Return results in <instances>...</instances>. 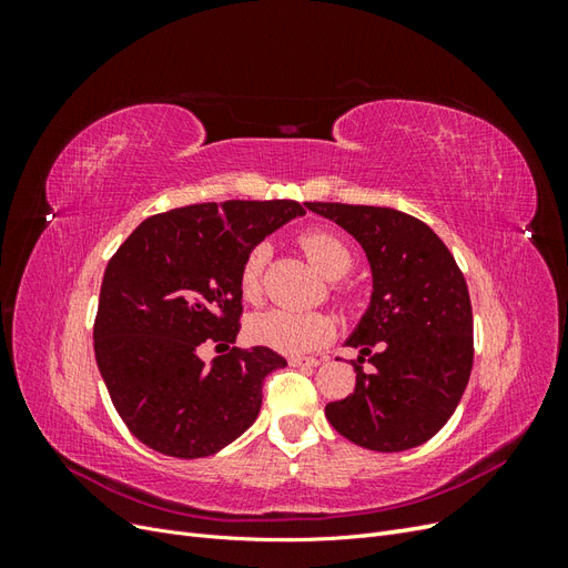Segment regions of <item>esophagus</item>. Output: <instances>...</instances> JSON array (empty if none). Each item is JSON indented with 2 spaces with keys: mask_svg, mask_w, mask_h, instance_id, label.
Returning <instances> with one entry per match:
<instances>
[{
  "mask_svg": "<svg viewBox=\"0 0 568 568\" xmlns=\"http://www.w3.org/2000/svg\"><path fill=\"white\" fill-rule=\"evenodd\" d=\"M320 363H322V359H317V357H301V355L288 357L291 367H317Z\"/></svg>",
  "mask_w": 568,
  "mask_h": 568,
  "instance_id": "obj_1",
  "label": "esophagus"
}]
</instances>
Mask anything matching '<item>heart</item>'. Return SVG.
Segmentation results:
<instances>
[{
	"label": "heart",
	"mask_w": 568,
	"mask_h": 568,
	"mask_svg": "<svg viewBox=\"0 0 568 568\" xmlns=\"http://www.w3.org/2000/svg\"><path fill=\"white\" fill-rule=\"evenodd\" d=\"M301 246L324 277L336 280L353 267V248L348 246L346 239H341L329 230L305 232L301 236ZM267 253L270 251L265 244L251 248L242 265V272H239V286H242L246 301H257L263 294V270L267 263ZM246 332L261 346L288 355H301L315 351L332 338L334 320L320 311L267 307V311L251 315Z\"/></svg>",
	"instance_id": "heart-1"
}]
</instances>
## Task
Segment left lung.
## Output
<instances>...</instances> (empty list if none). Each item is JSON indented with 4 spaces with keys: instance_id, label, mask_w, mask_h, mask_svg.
<instances>
[{
    "instance_id": "8db88e82",
    "label": "left lung",
    "mask_w": 568,
    "mask_h": 568,
    "mask_svg": "<svg viewBox=\"0 0 568 568\" xmlns=\"http://www.w3.org/2000/svg\"><path fill=\"white\" fill-rule=\"evenodd\" d=\"M363 246L372 296L346 346L357 348L355 390L326 419L359 448L403 453L453 417L474 363L469 288L438 234L395 209L305 203ZM372 354L375 369H362Z\"/></svg>"
}]
</instances>
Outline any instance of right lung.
I'll return each instance as SVG.
<instances>
[{"label": "right lung", "instance_id": "obj_1", "mask_svg": "<svg viewBox=\"0 0 568 568\" xmlns=\"http://www.w3.org/2000/svg\"><path fill=\"white\" fill-rule=\"evenodd\" d=\"M298 215V201L184 205L146 217L109 261L94 355L120 419L151 450L209 457L257 419L265 376L286 359L232 348L209 367L199 346L236 341L246 255Z\"/></svg>", "mask_w": 568, "mask_h": 568}]
</instances>
